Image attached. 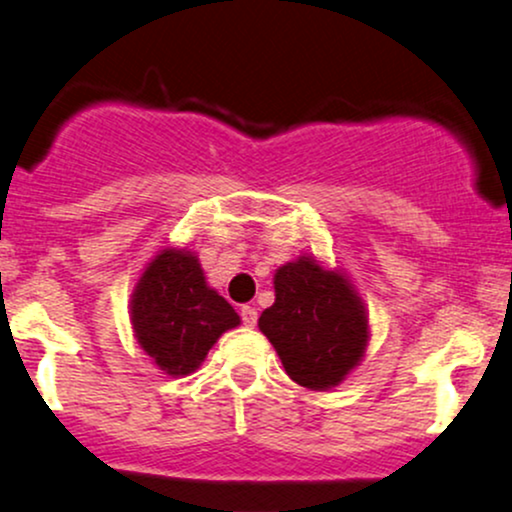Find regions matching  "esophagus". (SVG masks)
Here are the masks:
<instances>
[{
	"label": "esophagus",
	"instance_id": "esophagus-1",
	"mask_svg": "<svg viewBox=\"0 0 512 512\" xmlns=\"http://www.w3.org/2000/svg\"><path fill=\"white\" fill-rule=\"evenodd\" d=\"M240 317H243V325L245 327H255L257 310L252 308V305H243V308H240Z\"/></svg>",
	"mask_w": 512,
	"mask_h": 512
}]
</instances>
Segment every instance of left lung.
<instances>
[{"label": "left lung", "mask_w": 512, "mask_h": 512, "mask_svg": "<svg viewBox=\"0 0 512 512\" xmlns=\"http://www.w3.org/2000/svg\"><path fill=\"white\" fill-rule=\"evenodd\" d=\"M257 327L293 383L315 392L342 385L361 366L370 342L368 308L349 274L313 255H298L276 269L274 303Z\"/></svg>", "instance_id": "left-lung-1"}]
</instances>
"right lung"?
<instances>
[{
	"mask_svg": "<svg viewBox=\"0 0 512 512\" xmlns=\"http://www.w3.org/2000/svg\"><path fill=\"white\" fill-rule=\"evenodd\" d=\"M129 322L154 366L182 378L202 366L223 332L240 325V315L207 284L197 252L163 248L137 279Z\"/></svg>",
	"mask_w": 512,
	"mask_h": 512,
	"instance_id": "1",
	"label": "right lung"
}]
</instances>
